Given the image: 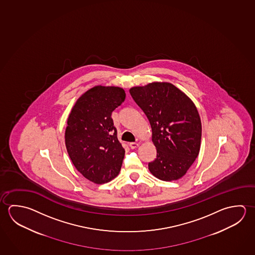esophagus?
<instances>
[{
    "instance_id": "34e87169",
    "label": "esophagus",
    "mask_w": 255,
    "mask_h": 255,
    "mask_svg": "<svg viewBox=\"0 0 255 255\" xmlns=\"http://www.w3.org/2000/svg\"><path fill=\"white\" fill-rule=\"evenodd\" d=\"M129 147L131 148V149H134V148H136V147H138V143L136 142H130L129 144Z\"/></svg>"
}]
</instances>
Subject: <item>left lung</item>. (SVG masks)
<instances>
[{
    "label": "left lung",
    "instance_id": "1",
    "mask_svg": "<svg viewBox=\"0 0 255 255\" xmlns=\"http://www.w3.org/2000/svg\"><path fill=\"white\" fill-rule=\"evenodd\" d=\"M129 94L151 126L156 157L148 163L150 173L162 181L183 177L201 148V118L195 105L168 82L133 87Z\"/></svg>",
    "mask_w": 255,
    "mask_h": 255
}]
</instances>
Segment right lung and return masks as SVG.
I'll list each match as a JSON object with an SVG mask.
<instances>
[{"label":"right lung","instance_id":"obj_1","mask_svg":"<svg viewBox=\"0 0 255 255\" xmlns=\"http://www.w3.org/2000/svg\"><path fill=\"white\" fill-rule=\"evenodd\" d=\"M125 99L122 88L96 86L81 95L68 117V154L76 169L93 183L110 182L121 169L126 150L111 116Z\"/></svg>","mask_w":255,"mask_h":255}]
</instances>
